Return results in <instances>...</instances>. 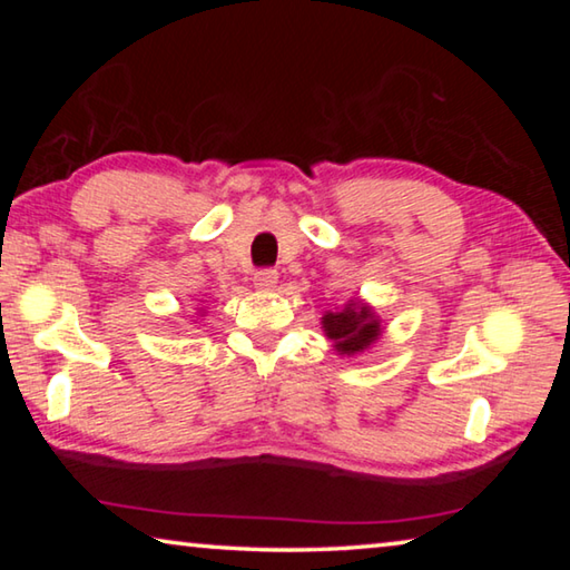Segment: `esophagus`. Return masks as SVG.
I'll use <instances>...</instances> for the list:
<instances>
[{
  "instance_id": "obj_1",
  "label": "esophagus",
  "mask_w": 570,
  "mask_h": 570,
  "mask_svg": "<svg viewBox=\"0 0 570 570\" xmlns=\"http://www.w3.org/2000/svg\"><path fill=\"white\" fill-rule=\"evenodd\" d=\"M278 284V274L274 268H262V272L254 274V286L262 288V292H272Z\"/></svg>"
}]
</instances>
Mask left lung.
<instances>
[{"label":"left lung","instance_id":"8db88e82","mask_svg":"<svg viewBox=\"0 0 570 570\" xmlns=\"http://www.w3.org/2000/svg\"><path fill=\"white\" fill-rule=\"evenodd\" d=\"M322 330L326 340H332L336 354L356 356L377 344L384 324L364 298H350L342 308H332L322 316Z\"/></svg>","mask_w":570,"mask_h":570}]
</instances>
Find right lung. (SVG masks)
Instances as JSON below:
<instances>
[{"instance_id":"right-lung-1","label":"right lung","mask_w":570,"mask_h":570,"mask_svg":"<svg viewBox=\"0 0 570 570\" xmlns=\"http://www.w3.org/2000/svg\"><path fill=\"white\" fill-rule=\"evenodd\" d=\"M198 316H206V308H204V306H200V308H198Z\"/></svg>"}]
</instances>
